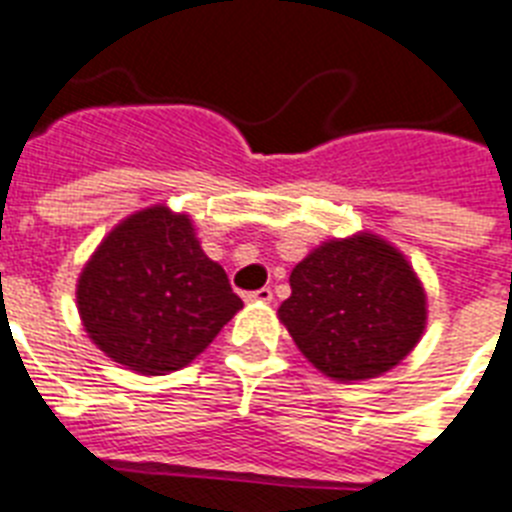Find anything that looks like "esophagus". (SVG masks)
I'll return each mask as SVG.
<instances>
[{"instance_id": "1", "label": "esophagus", "mask_w": 512, "mask_h": 512, "mask_svg": "<svg viewBox=\"0 0 512 512\" xmlns=\"http://www.w3.org/2000/svg\"><path fill=\"white\" fill-rule=\"evenodd\" d=\"M273 299V292H270L268 286L265 289H255V292L244 294V302H270Z\"/></svg>"}]
</instances>
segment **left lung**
Listing matches in <instances>:
<instances>
[{"instance_id":"obj_1","label":"left lung","mask_w":512,"mask_h":512,"mask_svg":"<svg viewBox=\"0 0 512 512\" xmlns=\"http://www.w3.org/2000/svg\"><path fill=\"white\" fill-rule=\"evenodd\" d=\"M278 315L310 363L336 381L394 368L426 326V294L405 257L373 234L326 242L292 270Z\"/></svg>"}]
</instances>
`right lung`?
<instances>
[{
    "instance_id": "add662e5",
    "label": "right lung",
    "mask_w": 512,
    "mask_h": 512,
    "mask_svg": "<svg viewBox=\"0 0 512 512\" xmlns=\"http://www.w3.org/2000/svg\"><path fill=\"white\" fill-rule=\"evenodd\" d=\"M76 294L99 350L147 376L189 365L242 307L191 220L165 207L123 220L83 268Z\"/></svg>"
}]
</instances>
